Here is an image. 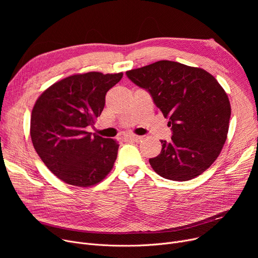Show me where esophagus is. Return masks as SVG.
<instances>
[{"label":"esophagus","instance_id":"esophagus-1","mask_svg":"<svg viewBox=\"0 0 258 258\" xmlns=\"http://www.w3.org/2000/svg\"><path fill=\"white\" fill-rule=\"evenodd\" d=\"M125 139L132 141H140L141 139H143V136H138V135H126Z\"/></svg>","mask_w":258,"mask_h":258}]
</instances>
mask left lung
<instances>
[{"mask_svg": "<svg viewBox=\"0 0 258 258\" xmlns=\"http://www.w3.org/2000/svg\"><path fill=\"white\" fill-rule=\"evenodd\" d=\"M150 93L168 119L171 140L150 159L153 169L172 181H188L204 172L219 157L227 139L231 106L221 85L201 68L159 60L126 72Z\"/></svg>", "mask_w": 258, "mask_h": 258, "instance_id": "8db88e82", "label": "left lung"}]
</instances>
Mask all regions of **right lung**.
Returning a JSON list of instances; mask_svg holds the SVG:
<instances>
[{"mask_svg":"<svg viewBox=\"0 0 258 258\" xmlns=\"http://www.w3.org/2000/svg\"><path fill=\"white\" fill-rule=\"evenodd\" d=\"M123 73L89 72L57 81L36 100L30 135L39 158L58 179L88 187L102 181L117 159L119 144L91 135L105 104L106 92Z\"/></svg>","mask_w":258,"mask_h":258,"instance_id":"right-lung-1","label":"right lung"}]
</instances>
